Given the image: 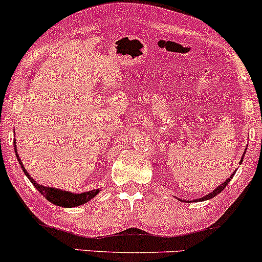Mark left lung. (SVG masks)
I'll use <instances>...</instances> for the list:
<instances>
[{
    "label": "left lung",
    "instance_id": "left-lung-1",
    "mask_svg": "<svg viewBox=\"0 0 262 262\" xmlns=\"http://www.w3.org/2000/svg\"><path fill=\"white\" fill-rule=\"evenodd\" d=\"M244 155H245V154H244ZM242 162H243V160L240 161V163H242ZM233 177H234V173H233V174L230 176V177H229L228 179H226V181L224 182V183H222V184H220L219 187H216L215 189L213 190V192L209 193V194H208V195L203 196V198H199V199H196V201H199V202H202V201H208V199H211V198H214V196H215V195H218L220 192H223V190H224V188L226 187V184H228L229 182H230V179L233 178ZM189 202H193V201H189Z\"/></svg>",
    "mask_w": 262,
    "mask_h": 262
}]
</instances>
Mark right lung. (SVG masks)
Masks as SVG:
<instances>
[{
    "instance_id": "right-lung-1",
    "label": "right lung",
    "mask_w": 262,
    "mask_h": 262,
    "mask_svg": "<svg viewBox=\"0 0 262 262\" xmlns=\"http://www.w3.org/2000/svg\"><path fill=\"white\" fill-rule=\"evenodd\" d=\"M16 146H17V143H16V141H14V152H16V157H17V160H18L20 168L23 169V172H25V174L27 176L29 181H31V183L37 188L38 192H39L42 195H44V198H46L47 201L53 203V204L58 205V207H63V208L79 207V205L89 202L90 199H93L94 196H95L100 192V189H93V190H89V192H84V193H80V194H75V193L67 192V190L57 189V188H52V187H44V186H42V184L37 183V182L33 181V178L29 176V173L26 170L25 166L22 164V161H20L19 156L16 151Z\"/></svg>"
}]
</instances>
